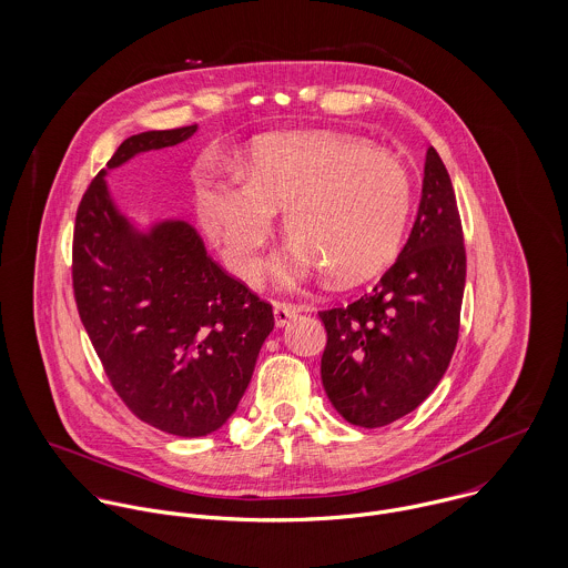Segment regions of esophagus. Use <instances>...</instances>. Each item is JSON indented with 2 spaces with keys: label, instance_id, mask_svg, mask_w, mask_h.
<instances>
[{
  "label": "esophagus",
  "instance_id": "obj_1",
  "mask_svg": "<svg viewBox=\"0 0 568 568\" xmlns=\"http://www.w3.org/2000/svg\"><path fill=\"white\" fill-rule=\"evenodd\" d=\"M297 313H300L297 306L280 304V302L273 304V315H275V325H277V327H284L293 317H297Z\"/></svg>",
  "mask_w": 568,
  "mask_h": 568
}]
</instances>
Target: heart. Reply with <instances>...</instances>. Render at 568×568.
<instances>
[{"mask_svg":"<svg viewBox=\"0 0 568 568\" xmlns=\"http://www.w3.org/2000/svg\"><path fill=\"white\" fill-rule=\"evenodd\" d=\"M241 181H203L196 212L227 266L255 282L264 246L284 213L295 244L280 262V277L297 284L329 273L361 282L394 260L410 214L405 163L365 140L332 133H284L260 140L241 163Z\"/></svg>","mask_w":568,"mask_h":568,"instance_id":"1","label":"heart"}]
</instances>
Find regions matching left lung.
<instances>
[{"label": "left lung", "instance_id": "obj_1", "mask_svg": "<svg viewBox=\"0 0 568 568\" xmlns=\"http://www.w3.org/2000/svg\"><path fill=\"white\" fill-rule=\"evenodd\" d=\"M466 288V248L448 170L430 146L422 199L398 260L358 302L322 311L327 400L363 428L422 405L453 358Z\"/></svg>", "mask_w": 568, "mask_h": 568}]
</instances>
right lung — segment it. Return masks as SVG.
<instances>
[{
	"instance_id": "add662e5",
	"label": "right lung",
	"mask_w": 568,
	"mask_h": 568,
	"mask_svg": "<svg viewBox=\"0 0 568 568\" xmlns=\"http://www.w3.org/2000/svg\"><path fill=\"white\" fill-rule=\"evenodd\" d=\"M196 131L124 140L84 192L74 227V297L93 349L124 405L179 437L210 435L234 415L275 324L273 308L207 255L192 225H140L109 192L111 170Z\"/></svg>"
}]
</instances>
